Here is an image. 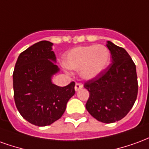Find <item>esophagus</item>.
<instances>
[{
    "label": "esophagus",
    "instance_id": "1",
    "mask_svg": "<svg viewBox=\"0 0 149 149\" xmlns=\"http://www.w3.org/2000/svg\"><path fill=\"white\" fill-rule=\"evenodd\" d=\"M83 88V85L81 84V83H77L76 85H75V90L76 91H79L81 88Z\"/></svg>",
    "mask_w": 149,
    "mask_h": 149
}]
</instances>
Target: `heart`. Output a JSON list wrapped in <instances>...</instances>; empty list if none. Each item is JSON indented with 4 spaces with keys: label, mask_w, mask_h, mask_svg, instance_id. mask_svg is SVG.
<instances>
[{
    "label": "heart",
    "mask_w": 149,
    "mask_h": 149,
    "mask_svg": "<svg viewBox=\"0 0 149 149\" xmlns=\"http://www.w3.org/2000/svg\"><path fill=\"white\" fill-rule=\"evenodd\" d=\"M111 53L102 45L81 46L72 49L65 60L69 69H81V76L85 80H92L102 73L110 62Z\"/></svg>",
    "instance_id": "heart-1"
}]
</instances>
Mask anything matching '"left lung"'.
<instances>
[{"instance_id":"8db88e82","label":"left lung","mask_w":149,"mask_h":149,"mask_svg":"<svg viewBox=\"0 0 149 149\" xmlns=\"http://www.w3.org/2000/svg\"><path fill=\"white\" fill-rule=\"evenodd\" d=\"M112 62L97 77L86 81L89 92L85 107L97 120L106 124L124 118L133 106L138 93L136 65L127 51L107 42Z\"/></svg>"}]
</instances>
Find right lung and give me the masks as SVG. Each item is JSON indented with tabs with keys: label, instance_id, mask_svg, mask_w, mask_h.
Wrapping results in <instances>:
<instances>
[{
	"label": "right lung",
	"instance_id": "1",
	"mask_svg": "<svg viewBox=\"0 0 149 149\" xmlns=\"http://www.w3.org/2000/svg\"><path fill=\"white\" fill-rule=\"evenodd\" d=\"M52 43L41 40L19 55L13 74L14 100L23 118L37 126H47L64 114L75 94V82L65 87L52 84L60 71L55 65Z\"/></svg>",
	"mask_w": 149,
	"mask_h": 149
}]
</instances>
